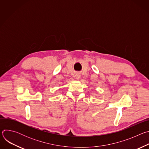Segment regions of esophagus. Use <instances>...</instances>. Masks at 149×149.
Returning <instances> with one entry per match:
<instances>
[{"instance_id":"34e87169","label":"esophagus","mask_w":149,"mask_h":149,"mask_svg":"<svg viewBox=\"0 0 149 149\" xmlns=\"http://www.w3.org/2000/svg\"><path fill=\"white\" fill-rule=\"evenodd\" d=\"M80 78H81V75H80L79 74L77 73V74H75V78H76L77 80H79V79H80Z\"/></svg>"}]
</instances>
